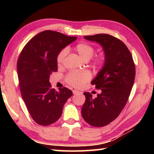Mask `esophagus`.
Here are the masks:
<instances>
[{
    "mask_svg": "<svg viewBox=\"0 0 154 154\" xmlns=\"http://www.w3.org/2000/svg\"><path fill=\"white\" fill-rule=\"evenodd\" d=\"M72 93H73V94H80L81 92H79V91H78L77 90H73V91H72Z\"/></svg>",
    "mask_w": 154,
    "mask_h": 154,
    "instance_id": "esophagus-1",
    "label": "esophagus"
}]
</instances>
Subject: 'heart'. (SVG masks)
<instances>
[{
    "instance_id": "heart-1",
    "label": "heart",
    "mask_w": 154,
    "mask_h": 154,
    "mask_svg": "<svg viewBox=\"0 0 154 154\" xmlns=\"http://www.w3.org/2000/svg\"><path fill=\"white\" fill-rule=\"evenodd\" d=\"M75 49L78 53V54L85 60H88L92 58L94 53V49L92 46L88 43H79L75 46ZM68 51L66 49H63L59 52L56 58L57 64L58 66H61L63 63V61L65 57L67 55ZM104 60L101 56L97 57L95 59L94 63L97 66H102L103 64ZM91 78V75L88 71H72L67 75L66 80L69 84L71 85L72 86L75 88L82 87L85 83L88 82Z\"/></svg>"
}]
</instances>
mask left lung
<instances>
[{"mask_svg": "<svg viewBox=\"0 0 154 154\" xmlns=\"http://www.w3.org/2000/svg\"><path fill=\"white\" fill-rule=\"evenodd\" d=\"M84 38L100 45L105 62L91 82L101 93L95 98L90 92L83 93L85 101L82 115L91 126L102 127L118 118L126 105L134 82L135 66L128 49L118 38L106 34Z\"/></svg>", "mask_w": 154, "mask_h": 154, "instance_id": "obj_1", "label": "left lung"}]
</instances>
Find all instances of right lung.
<instances>
[{
  "mask_svg": "<svg viewBox=\"0 0 154 154\" xmlns=\"http://www.w3.org/2000/svg\"><path fill=\"white\" fill-rule=\"evenodd\" d=\"M76 39L77 36L45 30L31 38L21 52L17 64L21 94L32 118L41 126L58 120L72 95L65 87L59 91L51 88L49 76L58 71L59 52Z\"/></svg>",
  "mask_w": 154,
  "mask_h": 154,
  "instance_id": "right-lung-1",
  "label": "right lung"
}]
</instances>
